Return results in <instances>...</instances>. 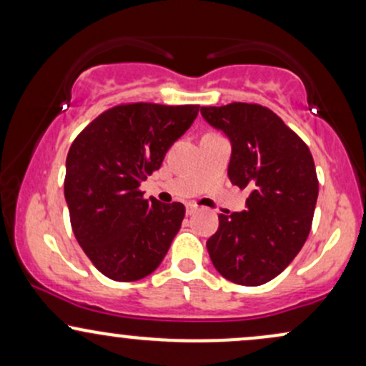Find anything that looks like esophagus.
Here are the masks:
<instances>
[{
    "instance_id": "esophagus-1",
    "label": "esophagus",
    "mask_w": 366,
    "mask_h": 366,
    "mask_svg": "<svg viewBox=\"0 0 366 366\" xmlns=\"http://www.w3.org/2000/svg\"><path fill=\"white\" fill-rule=\"evenodd\" d=\"M196 212H197V204H187V207H186L187 215H194Z\"/></svg>"
}]
</instances>
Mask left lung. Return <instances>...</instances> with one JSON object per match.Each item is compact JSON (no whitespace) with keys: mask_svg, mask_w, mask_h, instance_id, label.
Listing matches in <instances>:
<instances>
[{"mask_svg":"<svg viewBox=\"0 0 366 366\" xmlns=\"http://www.w3.org/2000/svg\"><path fill=\"white\" fill-rule=\"evenodd\" d=\"M201 115L232 142L230 182L251 191L244 212L218 215V230L207 242L209 258L230 282L267 284L308 239L318 197L313 157L306 142L262 104L201 107Z\"/></svg>","mask_w":366,"mask_h":366,"instance_id":"left-lung-1","label":"left lung"}]
</instances>
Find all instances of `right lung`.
I'll use <instances>...</instances> for the list:
<instances>
[{"instance_id": "obj_1", "label": "right lung", "mask_w": 366, "mask_h": 366, "mask_svg": "<svg viewBox=\"0 0 366 366\" xmlns=\"http://www.w3.org/2000/svg\"><path fill=\"white\" fill-rule=\"evenodd\" d=\"M197 110V104H117L70 146L63 182L70 224L84 253L108 279H144L165 258L186 208L146 199L139 186L162 167Z\"/></svg>"}]
</instances>
